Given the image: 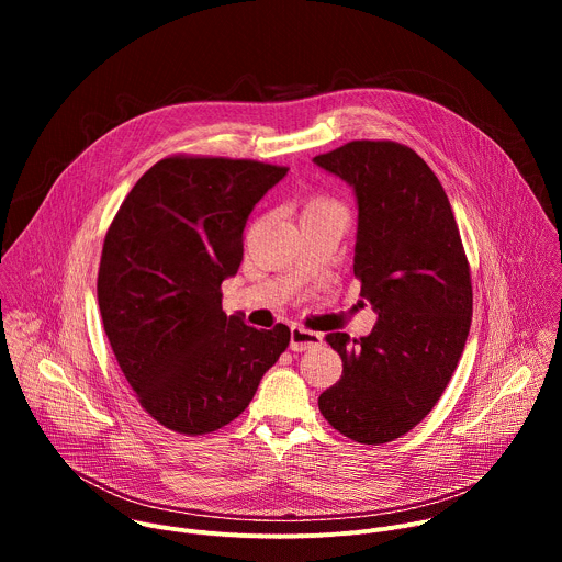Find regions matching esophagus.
Returning a JSON list of instances; mask_svg holds the SVG:
<instances>
[{
  "label": "esophagus",
  "instance_id": "esophagus-1",
  "mask_svg": "<svg viewBox=\"0 0 562 562\" xmlns=\"http://www.w3.org/2000/svg\"><path fill=\"white\" fill-rule=\"evenodd\" d=\"M323 345V336L315 334V331H308L300 325L291 327V351H308V349H315Z\"/></svg>",
  "mask_w": 562,
  "mask_h": 562
}]
</instances>
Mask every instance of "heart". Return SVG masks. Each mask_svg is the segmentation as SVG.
I'll return each mask as SVG.
<instances>
[{
  "label": "heart",
  "mask_w": 562,
  "mask_h": 562,
  "mask_svg": "<svg viewBox=\"0 0 562 562\" xmlns=\"http://www.w3.org/2000/svg\"><path fill=\"white\" fill-rule=\"evenodd\" d=\"M329 206H336V204H334V202H329V200L317 198V200H311V202L306 204V209H304V211H313V209H329Z\"/></svg>",
  "instance_id": "b5f03b06"
}]
</instances>
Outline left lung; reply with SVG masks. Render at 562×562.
Listing matches in <instances>:
<instances>
[{"mask_svg": "<svg viewBox=\"0 0 562 562\" xmlns=\"http://www.w3.org/2000/svg\"><path fill=\"white\" fill-rule=\"evenodd\" d=\"M313 162L353 189V273L378 313L360 340L327 336L342 378L317 407L356 442H391L434 409L467 342L473 293L460 231L442 184L409 146L358 139Z\"/></svg>", "mask_w": 562, "mask_h": 562, "instance_id": "obj_1", "label": "left lung"}]
</instances>
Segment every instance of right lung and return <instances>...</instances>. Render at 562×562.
I'll list each match as a JSON object with an SVG mask.
<instances>
[{
  "label": "right lung",
  "instance_id": "right-lung-1",
  "mask_svg": "<svg viewBox=\"0 0 562 562\" xmlns=\"http://www.w3.org/2000/svg\"><path fill=\"white\" fill-rule=\"evenodd\" d=\"M289 169L226 157H167L122 202L104 239L98 302L139 405L171 431L211 434L243 414L291 331L222 311L254 206Z\"/></svg>",
  "mask_w": 562,
  "mask_h": 562
}]
</instances>
